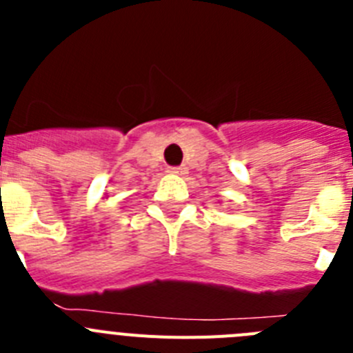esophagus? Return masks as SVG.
Returning a JSON list of instances; mask_svg holds the SVG:
<instances>
[{
	"instance_id": "esophagus-1",
	"label": "esophagus",
	"mask_w": 353,
	"mask_h": 353,
	"mask_svg": "<svg viewBox=\"0 0 353 353\" xmlns=\"http://www.w3.org/2000/svg\"><path fill=\"white\" fill-rule=\"evenodd\" d=\"M170 171L171 174H179V176H183V174L187 173V168H183V166H176V168H170Z\"/></svg>"
}]
</instances>
